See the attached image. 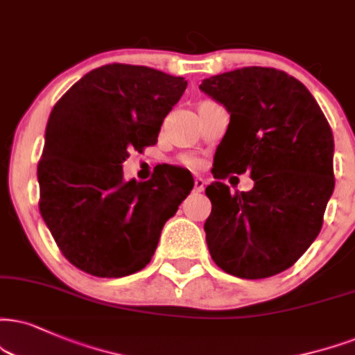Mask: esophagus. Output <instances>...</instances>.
<instances>
[{
    "mask_svg": "<svg viewBox=\"0 0 355 355\" xmlns=\"http://www.w3.org/2000/svg\"><path fill=\"white\" fill-rule=\"evenodd\" d=\"M204 187H205V181H204V179H202V178H196V179H194V191H196V192H202Z\"/></svg>",
    "mask_w": 355,
    "mask_h": 355,
    "instance_id": "obj_1",
    "label": "esophagus"
}]
</instances>
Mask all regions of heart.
I'll return each instance as SVG.
<instances>
[{"label":"heart","mask_w":355,"mask_h":355,"mask_svg":"<svg viewBox=\"0 0 355 355\" xmlns=\"http://www.w3.org/2000/svg\"><path fill=\"white\" fill-rule=\"evenodd\" d=\"M182 163L186 166H189V168H199L200 166V161L198 157H192V156H184L182 157Z\"/></svg>","instance_id":"b5f03b06"}]
</instances>
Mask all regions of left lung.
<instances>
[{
  "instance_id": "1",
  "label": "left lung",
  "mask_w": 355,
  "mask_h": 355,
  "mask_svg": "<svg viewBox=\"0 0 355 355\" xmlns=\"http://www.w3.org/2000/svg\"><path fill=\"white\" fill-rule=\"evenodd\" d=\"M199 89L222 103L230 123L217 146L205 194L209 252L225 273L260 279L290 268L321 232L334 191V138L309 90L273 67H243L202 80ZM251 173L248 193L220 182Z\"/></svg>"
}]
</instances>
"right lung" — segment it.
<instances>
[{
    "mask_svg": "<svg viewBox=\"0 0 355 355\" xmlns=\"http://www.w3.org/2000/svg\"><path fill=\"white\" fill-rule=\"evenodd\" d=\"M184 77L144 65L108 64L85 73L52 108L37 164L39 211L76 268L100 278L150 263L161 230L194 186L166 164L151 179L125 181L130 150L157 141Z\"/></svg>",
    "mask_w": 355,
    "mask_h": 355,
    "instance_id": "right-lung-1",
    "label": "right lung"
}]
</instances>
